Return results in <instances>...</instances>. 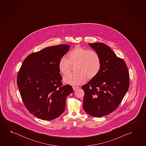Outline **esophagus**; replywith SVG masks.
<instances>
[{"instance_id": "1", "label": "esophagus", "mask_w": 146, "mask_h": 146, "mask_svg": "<svg viewBox=\"0 0 146 146\" xmlns=\"http://www.w3.org/2000/svg\"><path fill=\"white\" fill-rule=\"evenodd\" d=\"M79 88V86H73V90H74V91H76V90H77L78 88Z\"/></svg>"}]
</instances>
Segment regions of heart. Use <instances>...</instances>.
I'll return each mask as SVG.
<instances>
[{
  "label": "heart",
  "mask_w": 146,
  "mask_h": 146,
  "mask_svg": "<svg viewBox=\"0 0 146 146\" xmlns=\"http://www.w3.org/2000/svg\"><path fill=\"white\" fill-rule=\"evenodd\" d=\"M75 65L76 73L68 74L63 79L65 83L72 86L84 84L87 78H94L100 71L102 63L97 51L76 46L68 53V59L65 56L60 58L58 67L60 73L65 75Z\"/></svg>",
  "instance_id": "obj_1"
}]
</instances>
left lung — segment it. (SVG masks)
Masks as SVG:
<instances>
[{
	"mask_svg": "<svg viewBox=\"0 0 146 146\" xmlns=\"http://www.w3.org/2000/svg\"><path fill=\"white\" fill-rule=\"evenodd\" d=\"M100 56L102 66L97 76L82 86L83 108L88 115L102 117L115 110L129 86V73L124 60L105 44L89 43Z\"/></svg>",
	"mask_w": 146,
	"mask_h": 146,
	"instance_id": "8db88e82",
	"label": "left lung"
}]
</instances>
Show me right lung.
Here are the masks:
<instances>
[{"label": "right lung", "mask_w": 146, "mask_h": 146, "mask_svg": "<svg viewBox=\"0 0 146 146\" xmlns=\"http://www.w3.org/2000/svg\"><path fill=\"white\" fill-rule=\"evenodd\" d=\"M70 46L48 47L28 55L20 67L17 85L29 112L38 119H55L65 110L67 96L72 93L69 84L62 85L58 63Z\"/></svg>", "instance_id": "obj_1"}]
</instances>
